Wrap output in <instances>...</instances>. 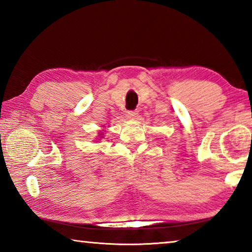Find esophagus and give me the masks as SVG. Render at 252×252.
<instances>
[{"label":"esophagus","mask_w":252,"mask_h":252,"mask_svg":"<svg viewBox=\"0 0 252 252\" xmlns=\"http://www.w3.org/2000/svg\"><path fill=\"white\" fill-rule=\"evenodd\" d=\"M126 114L127 118H135L137 116V111L136 110H127Z\"/></svg>","instance_id":"1"}]
</instances>
